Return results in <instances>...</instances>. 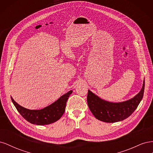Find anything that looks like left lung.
Masks as SVG:
<instances>
[{"instance_id": "8db88e82", "label": "left lung", "mask_w": 153, "mask_h": 153, "mask_svg": "<svg viewBox=\"0 0 153 153\" xmlns=\"http://www.w3.org/2000/svg\"><path fill=\"white\" fill-rule=\"evenodd\" d=\"M145 80L140 91L133 98L123 102H109L100 98L88 90L87 104L91 112L97 119L105 123H116L123 121L133 113L140 103L143 96Z\"/></svg>"}]
</instances>
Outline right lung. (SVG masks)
Listing matches in <instances>:
<instances>
[{"label": "right lung", "mask_w": 153, "mask_h": 153, "mask_svg": "<svg viewBox=\"0 0 153 153\" xmlns=\"http://www.w3.org/2000/svg\"><path fill=\"white\" fill-rule=\"evenodd\" d=\"M72 92L73 91H69L54 103L41 110L25 108L18 105L12 97L11 98L18 112L27 121L36 125H47L55 123L62 117L65 112L68 99Z\"/></svg>", "instance_id": "right-lung-1"}]
</instances>
